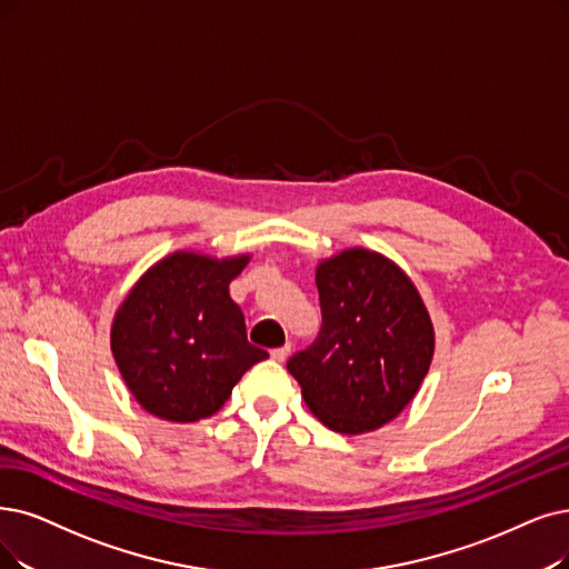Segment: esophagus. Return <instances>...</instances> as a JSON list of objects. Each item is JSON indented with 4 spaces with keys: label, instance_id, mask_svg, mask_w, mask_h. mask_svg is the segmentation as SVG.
<instances>
[{
    "label": "esophagus",
    "instance_id": "1",
    "mask_svg": "<svg viewBox=\"0 0 569 569\" xmlns=\"http://www.w3.org/2000/svg\"><path fill=\"white\" fill-rule=\"evenodd\" d=\"M289 352H291V346L287 343V346H282V348H276V350H270V357L276 359V361H284L287 357H289Z\"/></svg>",
    "mask_w": 569,
    "mask_h": 569
}]
</instances>
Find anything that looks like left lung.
Returning <instances> with one entry per match:
<instances>
[{"label":"left lung","mask_w":569,"mask_h":569,"mask_svg":"<svg viewBox=\"0 0 569 569\" xmlns=\"http://www.w3.org/2000/svg\"><path fill=\"white\" fill-rule=\"evenodd\" d=\"M322 331L287 361L312 416L367 435L413 401L435 357V325L418 287L385 254L350 247L315 268Z\"/></svg>","instance_id":"8db88e82"}]
</instances>
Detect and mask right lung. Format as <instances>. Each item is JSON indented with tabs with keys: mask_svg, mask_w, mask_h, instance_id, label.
<instances>
[{
	"mask_svg": "<svg viewBox=\"0 0 569 569\" xmlns=\"http://www.w3.org/2000/svg\"><path fill=\"white\" fill-rule=\"evenodd\" d=\"M249 259L177 249L126 293L111 320V355L147 413L170 422L208 418L242 373L268 357L247 343L242 310L229 297Z\"/></svg>",
	"mask_w": 569,
	"mask_h": 569,
	"instance_id": "right-lung-1",
	"label": "right lung"
}]
</instances>
